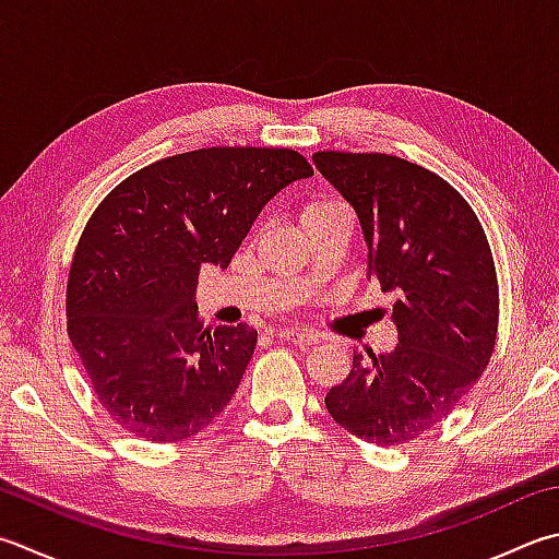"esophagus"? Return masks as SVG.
<instances>
[{"instance_id": "esophagus-1", "label": "esophagus", "mask_w": 559, "mask_h": 559, "mask_svg": "<svg viewBox=\"0 0 559 559\" xmlns=\"http://www.w3.org/2000/svg\"><path fill=\"white\" fill-rule=\"evenodd\" d=\"M280 338L282 341H289V343H297V345H313L321 341L319 333H313L309 329H301V325H284L280 329Z\"/></svg>"}]
</instances>
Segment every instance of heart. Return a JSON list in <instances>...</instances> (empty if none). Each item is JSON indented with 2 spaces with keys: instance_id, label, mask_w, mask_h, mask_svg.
I'll return each instance as SVG.
<instances>
[{
  "instance_id": "1",
  "label": "heart",
  "mask_w": 559,
  "mask_h": 559,
  "mask_svg": "<svg viewBox=\"0 0 559 559\" xmlns=\"http://www.w3.org/2000/svg\"><path fill=\"white\" fill-rule=\"evenodd\" d=\"M338 206H343V204H341V202H331V199H321V202H311V204L304 206L301 221H307V218H311V216L329 214V212H333V209H338Z\"/></svg>"
}]
</instances>
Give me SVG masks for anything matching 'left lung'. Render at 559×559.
Instances as JSON below:
<instances>
[{"mask_svg":"<svg viewBox=\"0 0 559 559\" xmlns=\"http://www.w3.org/2000/svg\"><path fill=\"white\" fill-rule=\"evenodd\" d=\"M313 165L360 218L367 277L394 292L392 353L353 355L325 394L347 433L402 445L440 424L489 365L499 325L491 250L443 177L384 153H316Z\"/></svg>","mask_w":559,"mask_h":559,"instance_id":"obj_1","label":"left lung"}]
</instances>
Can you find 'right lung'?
<instances>
[{
  "mask_svg": "<svg viewBox=\"0 0 559 559\" xmlns=\"http://www.w3.org/2000/svg\"><path fill=\"white\" fill-rule=\"evenodd\" d=\"M311 175L289 148H202L143 167L97 206L72 258L68 333L121 428L175 443L226 408L258 331L204 329L199 270H226L262 206Z\"/></svg>",
  "mask_w": 559,
  "mask_h": 559,
  "instance_id": "1",
  "label": "right lung"
}]
</instances>
